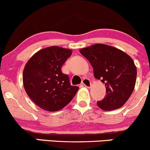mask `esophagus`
Wrapping results in <instances>:
<instances>
[{
	"mask_svg": "<svg viewBox=\"0 0 150 150\" xmlns=\"http://www.w3.org/2000/svg\"><path fill=\"white\" fill-rule=\"evenodd\" d=\"M82 84L84 85L87 88H90L91 86V83L90 80L88 79V78H85V79L83 80Z\"/></svg>",
	"mask_w": 150,
	"mask_h": 150,
	"instance_id": "esophagus-1",
	"label": "esophagus"
}]
</instances>
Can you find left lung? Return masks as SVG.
Wrapping results in <instances>:
<instances>
[{
	"instance_id": "left-lung-1",
	"label": "left lung",
	"mask_w": 150,
	"mask_h": 150,
	"mask_svg": "<svg viewBox=\"0 0 150 150\" xmlns=\"http://www.w3.org/2000/svg\"><path fill=\"white\" fill-rule=\"evenodd\" d=\"M80 52L93 69L95 78L105 84L106 95L97 105L110 111L121 107L131 96L137 71L134 60L124 51L104 44L81 48Z\"/></svg>"
}]
</instances>
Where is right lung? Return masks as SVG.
<instances>
[{
  "label": "right lung",
  "mask_w": 150,
  "mask_h": 150,
  "mask_svg": "<svg viewBox=\"0 0 150 150\" xmlns=\"http://www.w3.org/2000/svg\"><path fill=\"white\" fill-rule=\"evenodd\" d=\"M72 51L59 46L43 48L27 62L23 71L25 91L33 102L43 110L56 112L71 102L79 88L71 86L62 66Z\"/></svg>",
  "instance_id": "obj_1"
}]
</instances>
